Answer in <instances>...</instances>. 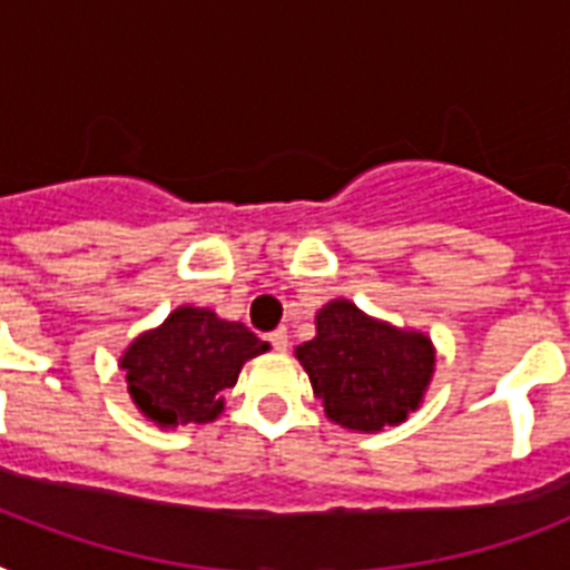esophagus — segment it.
I'll return each instance as SVG.
<instances>
[{"instance_id":"obj_1","label":"esophagus","mask_w":570,"mask_h":570,"mask_svg":"<svg viewBox=\"0 0 570 570\" xmlns=\"http://www.w3.org/2000/svg\"><path fill=\"white\" fill-rule=\"evenodd\" d=\"M268 343H272L275 352H286V343H289V340H286V331L284 328L272 331V334H268Z\"/></svg>"}]
</instances>
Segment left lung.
Returning <instances> with one entry per match:
<instances>
[{
  "label": "left lung",
  "instance_id": "8db88e82",
  "mask_svg": "<svg viewBox=\"0 0 570 570\" xmlns=\"http://www.w3.org/2000/svg\"><path fill=\"white\" fill-rule=\"evenodd\" d=\"M331 423L381 432L420 407L434 373L432 340L393 328L334 298L316 313V337L295 346Z\"/></svg>",
  "mask_w": 570,
  "mask_h": 570
}]
</instances>
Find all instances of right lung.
<instances>
[{
    "mask_svg": "<svg viewBox=\"0 0 570 570\" xmlns=\"http://www.w3.org/2000/svg\"><path fill=\"white\" fill-rule=\"evenodd\" d=\"M268 352V343L242 322L218 320L206 307L183 304L154 331L138 334L120 357L127 390L138 411L163 429L213 423L224 393L236 384L245 361Z\"/></svg>",
    "mask_w": 570,
    "mask_h": 570,
    "instance_id": "obj_1",
    "label": "right lung"
}]
</instances>
